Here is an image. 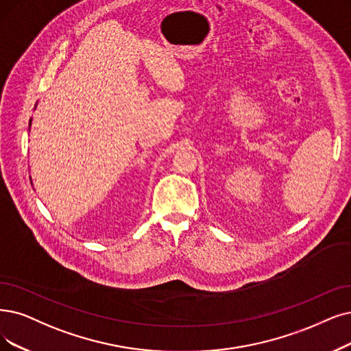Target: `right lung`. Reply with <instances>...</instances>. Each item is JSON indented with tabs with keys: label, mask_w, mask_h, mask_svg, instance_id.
Here are the masks:
<instances>
[{
	"label": "right lung",
	"mask_w": 351,
	"mask_h": 351,
	"mask_svg": "<svg viewBox=\"0 0 351 351\" xmlns=\"http://www.w3.org/2000/svg\"><path fill=\"white\" fill-rule=\"evenodd\" d=\"M30 122H32V121H30Z\"/></svg>",
	"instance_id": "add662e5"
}]
</instances>
